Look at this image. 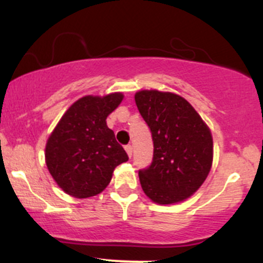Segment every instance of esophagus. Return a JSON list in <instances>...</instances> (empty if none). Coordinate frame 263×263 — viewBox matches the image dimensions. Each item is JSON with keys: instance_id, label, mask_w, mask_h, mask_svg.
I'll list each match as a JSON object with an SVG mask.
<instances>
[{"instance_id": "34e87169", "label": "esophagus", "mask_w": 263, "mask_h": 263, "mask_svg": "<svg viewBox=\"0 0 263 263\" xmlns=\"http://www.w3.org/2000/svg\"><path fill=\"white\" fill-rule=\"evenodd\" d=\"M125 149H126V152H127L129 158H131V157H132V146H131V144H127V146H125Z\"/></svg>"}]
</instances>
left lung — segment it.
<instances>
[{
	"label": "left lung",
	"mask_w": 263,
	"mask_h": 263,
	"mask_svg": "<svg viewBox=\"0 0 263 263\" xmlns=\"http://www.w3.org/2000/svg\"><path fill=\"white\" fill-rule=\"evenodd\" d=\"M135 101L155 147L149 167L138 171L144 194L163 205L185 200L200 188L213 164L209 127L177 93L142 90Z\"/></svg>",
	"instance_id": "obj_1"
}]
</instances>
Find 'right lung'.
<instances>
[{"label":"right lung","instance_id":"1","mask_svg":"<svg viewBox=\"0 0 263 263\" xmlns=\"http://www.w3.org/2000/svg\"><path fill=\"white\" fill-rule=\"evenodd\" d=\"M123 95H87L63 115L45 146V163L53 179L66 194L90 198L110 183L114 170L128 161L106 119Z\"/></svg>","mask_w":263,"mask_h":263}]
</instances>
